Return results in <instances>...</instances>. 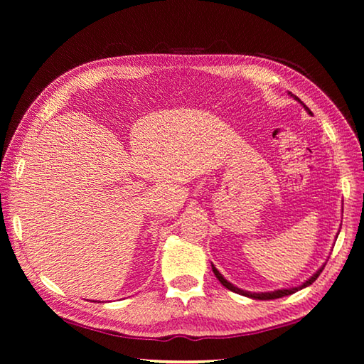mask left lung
Listing matches in <instances>:
<instances>
[{"label":"left lung","mask_w":364,"mask_h":364,"mask_svg":"<svg viewBox=\"0 0 364 364\" xmlns=\"http://www.w3.org/2000/svg\"><path fill=\"white\" fill-rule=\"evenodd\" d=\"M295 100L297 101H300L299 97H295ZM304 107L308 110V107L305 106L304 104ZM308 112H310V110H308ZM311 114V112H310ZM212 269H213V273H215V276H217V279L221 282V284H223L226 289H230L231 292H236V294H241V295H245V297H250V299H255V300H273V299H281V297H286V295H291V294H294V292H297V291H300V289H304V287H306V286H310V284H313V282H315L316 279H318V276L321 274V271L324 269V264L321 268H319L315 274L311 276L310 279L308 281H305L304 284L301 286H297V287H292V289H278V291H273V292H249V291H242V289H239V287H236V286H232L230 281H226L223 276H221V273L220 271L213 267L212 264Z\"/></svg>","instance_id":"8db88e82"}]
</instances>
